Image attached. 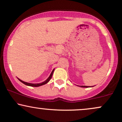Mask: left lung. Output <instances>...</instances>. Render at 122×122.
Segmentation results:
<instances>
[{"instance_id":"1","label":"left lung","mask_w":122,"mask_h":122,"mask_svg":"<svg viewBox=\"0 0 122 122\" xmlns=\"http://www.w3.org/2000/svg\"><path fill=\"white\" fill-rule=\"evenodd\" d=\"M81 87H82V88H89V87H92V86H80Z\"/></svg>"}]
</instances>
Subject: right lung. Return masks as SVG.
I'll use <instances>...</instances> for the list:
<instances>
[{
	"mask_svg": "<svg viewBox=\"0 0 122 122\" xmlns=\"http://www.w3.org/2000/svg\"><path fill=\"white\" fill-rule=\"evenodd\" d=\"M54 71V69L53 70H52V71L51 72V73L50 75V76L49 77L47 78V79L46 80H45V81H43L42 82H41V83H38V84H32V83H29V82H25V81H22L21 80L19 79V81H20L21 82H22L23 84H24L25 85H28V86H33V87H38V86H41V85H45V84H46V83H47L50 80V79H51L52 77V74H53V72Z\"/></svg>",
	"mask_w": 122,
	"mask_h": 122,
	"instance_id": "add662e5",
	"label": "right lung"
}]
</instances>
